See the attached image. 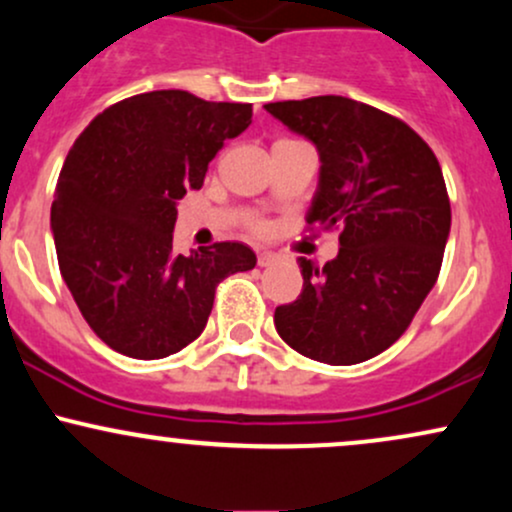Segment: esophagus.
I'll list each match as a JSON object with an SVG mask.
<instances>
[{
	"instance_id": "esophagus-1",
	"label": "esophagus",
	"mask_w": 512,
	"mask_h": 512,
	"mask_svg": "<svg viewBox=\"0 0 512 512\" xmlns=\"http://www.w3.org/2000/svg\"><path fill=\"white\" fill-rule=\"evenodd\" d=\"M276 260V255L274 252H260V255H257V264H260V267H269V264H272Z\"/></svg>"
}]
</instances>
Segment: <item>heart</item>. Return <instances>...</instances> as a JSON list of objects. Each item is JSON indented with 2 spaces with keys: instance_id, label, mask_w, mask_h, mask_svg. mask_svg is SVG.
Masks as SVG:
<instances>
[{
  "instance_id": "b5f03b06",
  "label": "heart",
  "mask_w": 512,
  "mask_h": 512,
  "mask_svg": "<svg viewBox=\"0 0 512 512\" xmlns=\"http://www.w3.org/2000/svg\"><path fill=\"white\" fill-rule=\"evenodd\" d=\"M255 231H262V226H260V223H255Z\"/></svg>"
}]
</instances>
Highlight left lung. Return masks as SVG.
I'll list each match as a JSON object with an SVG mask.
<instances>
[{
  "label": "left lung",
  "mask_w": 512,
  "mask_h": 512,
  "mask_svg": "<svg viewBox=\"0 0 512 512\" xmlns=\"http://www.w3.org/2000/svg\"><path fill=\"white\" fill-rule=\"evenodd\" d=\"M320 154L310 228H339L325 267L298 257L303 291L274 310L298 354L354 366L402 337L436 284L450 199L436 154L407 122L344 96L264 105Z\"/></svg>",
  "instance_id": "1"
}]
</instances>
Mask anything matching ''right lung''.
<instances>
[{
  "label": "right lung",
  "mask_w": 512,
  "mask_h": 512,
  "mask_svg": "<svg viewBox=\"0 0 512 512\" xmlns=\"http://www.w3.org/2000/svg\"><path fill=\"white\" fill-rule=\"evenodd\" d=\"M250 122V103L151 91L93 117L69 149L50 211L57 262L117 354L154 361L185 349L207 327L216 286L257 264L243 243L173 250L178 199Z\"/></svg>",
  "instance_id": "add662e5"
}]
</instances>
